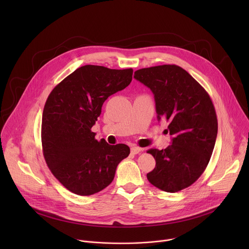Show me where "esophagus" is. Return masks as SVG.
<instances>
[{
	"mask_svg": "<svg viewBox=\"0 0 249 249\" xmlns=\"http://www.w3.org/2000/svg\"><path fill=\"white\" fill-rule=\"evenodd\" d=\"M141 151H142V149L139 148V147H137V146H133V147L131 148V153H132L133 155H137V154H139Z\"/></svg>",
	"mask_w": 249,
	"mask_h": 249,
	"instance_id": "1",
	"label": "esophagus"
}]
</instances>
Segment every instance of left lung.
Masks as SVG:
<instances>
[{"instance_id":"obj_1","label":"left lung","mask_w":249,"mask_h":249,"mask_svg":"<svg viewBox=\"0 0 249 249\" xmlns=\"http://www.w3.org/2000/svg\"><path fill=\"white\" fill-rule=\"evenodd\" d=\"M134 78L155 95L158 120L169 122L171 145L147 153L156 160L148 180L162 191L178 192L193 184L214 150L218 120L210 95L184 69L161 65L136 71Z\"/></svg>"}]
</instances>
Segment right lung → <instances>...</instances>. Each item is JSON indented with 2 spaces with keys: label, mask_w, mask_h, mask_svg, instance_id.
Segmentation results:
<instances>
[{
  "label": "right lung",
  "mask_w": 249,
  "mask_h": 249,
  "mask_svg": "<svg viewBox=\"0 0 249 249\" xmlns=\"http://www.w3.org/2000/svg\"><path fill=\"white\" fill-rule=\"evenodd\" d=\"M133 70L86 65L50 92L43 109L41 142L45 161L69 191L89 196L107 187L119 162L130 154L124 144L111 146L91 132L103 102L124 89Z\"/></svg>",
  "instance_id": "1"
}]
</instances>
